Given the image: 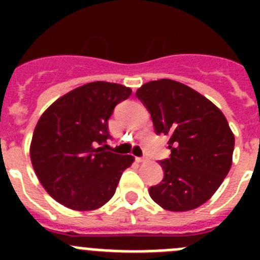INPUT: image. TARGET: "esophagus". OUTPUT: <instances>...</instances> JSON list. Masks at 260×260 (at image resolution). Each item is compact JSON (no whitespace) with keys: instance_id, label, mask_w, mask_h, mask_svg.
<instances>
[{"instance_id":"1","label":"esophagus","mask_w":260,"mask_h":260,"mask_svg":"<svg viewBox=\"0 0 260 260\" xmlns=\"http://www.w3.org/2000/svg\"><path fill=\"white\" fill-rule=\"evenodd\" d=\"M138 162H146L147 161V158L146 157H137L135 158Z\"/></svg>"}]
</instances>
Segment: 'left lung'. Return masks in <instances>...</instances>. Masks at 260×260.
Wrapping results in <instances>:
<instances>
[{
  "mask_svg": "<svg viewBox=\"0 0 260 260\" xmlns=\"http://www.w3.org/2000/svg\"><path fill=\"white\" fill-rule=\"evenodd\" d=\"M157 134L169 137L164 178L150 187L155 203L172 212L198 208L219 189L233 162L234 134L221 110L191 87L172 79L137 89Z\"/></svg>",
  "mask_w": 260,
  "mask_h": 260,
  "instance_id": "8db88e82",
  "label": "left lung"
}]
</instances>
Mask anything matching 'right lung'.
<instances>
[{
	"label": "right lung",
	"mask_w": 260,
	"mask_h": 260,
	"mask_svg": "<svg viewBox=\"0 0 260 260\" xmlns=\"http://www.w3.org/2000/svg\"><path fill=\"white\" fill-rule=\"evenodd\" d=\"M132 88L91 82L65 93L39 118L29 156L45 191L74 211H93L112 199L132 155L107 152L108 119ZM107 146V144H105Z\"/></svg>",
	"instance_id": "right-lung-1"
}]
</instances>
